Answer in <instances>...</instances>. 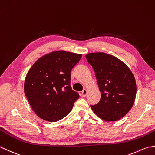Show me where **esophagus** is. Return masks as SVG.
Here are the masks:
<instances>
[{
  "instance_id": "34e87169",
  "label": "esophagus",
  "mask_w": 155,
  "mask_h": 155,
  "mask_svg": "<svg viewBox=\"0 0 155 155\" xmlns=\"http://www.w3.org/2000/svg\"><path fill=\"white\" fill-rule=\"evenodd\" d=\"M87 93H88V91L86 88H84V89H83V91H82V95H83V97H84L87 96Z\"/></svg>"
}]
</instances>
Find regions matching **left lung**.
Returning <instances> with one entry per match:
<instances>
[{
  "label": "left lung",
  "instance_id": "left-lung-1",
  "mask_svg": "<svg viewBox=\"0 0 155 155\" xmlns=\"http://www.w3.org/2000/svg\"><path fill=\"white\" fill-rule=\"evenodd\" d=\"M86 58L95 72L101 101L91 105L105 121H117L126 115L135 101L137 85L132 72L123 61L104 52H93Z\"/></svg>",
  "mask_w": 155,
  "mask_h": 155
}]
</instances>
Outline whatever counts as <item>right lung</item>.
I'll list each match as a JSON object with an SVG mask.
<instances>
[{
	"mask_svg": "<svg viewBox=\"0 0 155 155\" xmlns=\"http://www.w3.org/2000/svg\"><path fill=\"white\" fill-rule=\"evenodd\" d=\"M82 54L57 51L42 56L29 69L24 91L36 114L42 119L56 122L71 111L79 98L71 86V71Z\"/></svg>",
	"mask_w": 155,
	"mask_h": 155,
	"instance_id": "1",
	"label": "right lung"
}]
</instances>
